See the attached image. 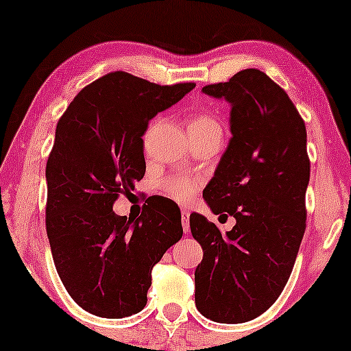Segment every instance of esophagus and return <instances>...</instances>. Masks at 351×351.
<instances>
[{"label": "esophagus", "mask_w": 351, "mask_h": 351, "mask_svg": "<svg viewBox=\"0 0 351 351\" xmlns=\"http://www.w3.org/2000/svg\"><path fill=\"white\" fill-rule=\"evenodd\" d=\"M181 224H183V231H189V209L181 208Z\"/></svg>", "instance_id": "34e87169"}]
</instances>
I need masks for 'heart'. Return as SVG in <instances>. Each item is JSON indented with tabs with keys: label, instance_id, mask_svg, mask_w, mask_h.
<instances>
[{
	"label": "heart",
	"instance_id": "obj_1",
	"mask_svg": "<svg viewBox=\"0 0 351 351\" xmlns=\"http://www.w3.org/2000/svg\"><path fill=\"white\" fill-rule=\"evenodd\" d=\"M221 132V125L217 120L208 112H199V114L193 115L189 120V134H201V132ZM201 181L193 176H171L162 183L163 193L168 198L178 201V203H188L193 199V196L198 191Z\"/></svg>",
	"mask_w": 351,
	"mask_h": 351
}]
</instances>
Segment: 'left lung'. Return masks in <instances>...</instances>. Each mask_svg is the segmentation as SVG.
<instances>
[{
	"instance_id": "left-lung-1",
	"label": "left lung",
	"mask_w": 351,
	"mask_h": 351,
	"mask_svg": "<svg viewBox=\"0 0 351 351\" xmlns=\"http://www.w3.org/2000/svg\"><path fill=\"white\" fill-rule=\"evenodd\" d=\"M203 92L231 104L232 134L203 198L236 226L223 236L204 216H189L204 252L195 300L213 322L243 324L279 299L295 264L307 226V130L287 92L263 71L244 69Z\"/></svg>"
}]
</instances>
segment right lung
Segmentation results:
<instances>
[{"label": "right lung", "instance_id": "add662e5", "mask_svg": "<svg viewBox=\"0 0 351 351\" xmlns=\"http://www.w3.org/2000/svg\"><path fill=\"white\" fill-rule=\"evenodd\" d=\"M195 86L110 72L84 87L59 119L46 165V231L64 287L94 315L140 312L153 265L183 236L171 199H150L136 219L115 215L114 203L143 178L148 122Z\"/></svg>", "mask_w": 351, "mask_h": 351}]
</instances>
